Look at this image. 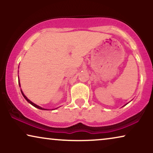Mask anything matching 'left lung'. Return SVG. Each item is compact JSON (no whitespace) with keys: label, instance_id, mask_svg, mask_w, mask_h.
Returning <instances> with one entry per match:
<instances>
[{"label":"left lung","instance_id":"left-lung-1","mask_svg":"<svg viewBox=\"0 0 153 153\" xmlns=\"http://www.w3.org/2000/svg\"><path fill=\"white\" fill-rule=\"evenodd\" d=\"M125 105H126V104H125Z\"/></svg>","mask_w":153,"mask_h":153}]
</instances>
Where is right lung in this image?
I'll list each match as a JSON object with an SVG mask.
<instances>
[{
	"instance_id": "right-lung-1",
	"label": "right lung",
	"mask_w": 153,
	"mask_h": 153,
	"mask_svg": "<svg viewBox=\"0 0 153 153\" xmlns=\"http://www.w3.org/2000/svg\"><path fill=\"white\" fill-rule=\"evenodd\" d=\"M19 86H20V82H19ZM21 87V86H20ZM21 92H22V95H23V96H24V97L25 98V99L26 100V101L28 102V103H30L31 105H33V106H35V108H39V109H41V110H48V109H47V108H42V107H41V106H38V105H37V104H35V103H33V102H32L30 101V100H28V97H26V95H24V93H23V91H22V90H21ZM53 110V109H52Z\"/></svg>"
}]
</instances>
